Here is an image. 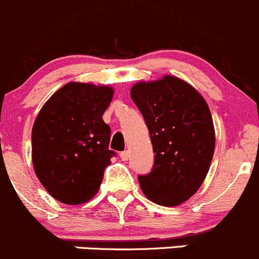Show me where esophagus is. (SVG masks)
Segmentation results:
<instances>
[{"mask_svg":"<svg viewBox=\"0 0 259 259\" xmlns=\"http://www.w3.org/2000/svg\"><path fill=\"white\" fill-rule=\"evenodd\" d=\"M119 156H121L122 161H128V158H130V152H128V151H123L121 154H119Z\"/></svg>","mask_w":259,"mask_h":259,"instance_id":"34e87169","label":"esophagus"}]
</instances>
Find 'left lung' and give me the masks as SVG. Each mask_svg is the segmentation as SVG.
Listing matches in <instances>:
<instances>
[{
    "instance_id": "left-lung-1",
    "label": "left lung",
    "mask_w": 259,
    "mask_h": 259,
    "mask_svg": "<svg viewBox=\"0 0 259 259\" xmlns=\"http://www.w3.org/2000/svg\"><path fill=\"white\" fill-rule=\"evenodd\" d=\"M131 97L142 113L154 153L153 168L138 176L147 198L173 207L191 198L208 173L215 135L204 98L173 76L138 82Z\"/></svg>"
}]
</instances>
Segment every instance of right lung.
I'll list each match as a JSON object with an SVG mask.
<instances>
[{
    "label": "right lung",
    "mask_w": 259,
    "mask_h": 259,
    "mask_svg": "<svg viewBox=\"0 0 259 259\" xmlns=\"http://www.w3.org/2000/svg\"><path fill=\"white\" fill-rule=\"evenodd\" d=\"M113 97L110 86L70 82L53 93L32 128V163L53 198L65 204L90 201L114 152L102 116Z\"/></svg>",
    "instance_id": "obj_1"
}]
</instances>
